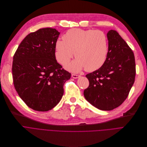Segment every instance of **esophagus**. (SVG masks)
<instances>
[{
  "instance_id": "1",
  "label": "esophagus",
  "mask_w": 147,
  "mask_h": 147,
  "mask_svg": "<svg viewBox=\"0 0 147 147\" xmlns=\"http://www.w3.org/2000/svg\"><path fill=\"white\" fill-rule=\"evenodd\" d=\"M80 76H81L80 75H76V74H72V77L73 78H75V79H77V78H80Z\"/></svg>"
}]
</instances>
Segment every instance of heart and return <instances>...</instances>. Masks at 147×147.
Masks as SVG:
<instances>
[{
    "label": "heart",
    "instance_id": "obj_1",
    "mask_svg": "<svg viewBox=\"0 0 147 147\" xmlns=\"http://www.w3.org/2000/svg\"><path fill=\"white\" fill-rule=\"evenodd\" d=\"M75 53H74V51ZM108 53V39L101 30L72 29L55 43V55L60 64L65 65L73 57H77L66 66L69 71L78 72L86 68L94 71L106 61Z\"/></svg>",
    "mask_w": 147,
    "mask_h": 147
}]
</instances>
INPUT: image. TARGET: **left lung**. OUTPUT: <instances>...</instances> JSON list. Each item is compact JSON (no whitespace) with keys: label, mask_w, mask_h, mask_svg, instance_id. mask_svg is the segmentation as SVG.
<instances>
[{"label":"left lung","mask_w":147,"mask_h":147,"mask_svg":"<svg viewBox=\"0 0 147 147\" xmlns=\"http://www.w3.org/2000/svg\"><path fill=\"white\" fill-rule=\"evenodd\" d=\"M108 53L103 65L86 75L89 86L84 91L86 99L102 111L113 110L127 98L135 82L136 65L131 48L114 30L107 33Z\"/></svg>","instance_id":"obj_1"}]
</instances>
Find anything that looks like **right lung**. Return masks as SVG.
Wrapping results in <instances>:
<instances>
[{"instance_id":"right-lung-1","label":"right lung","mask_w":147,"mask_h":147,"mask_svg":"<svg viewBox=\"0 0 147 147\" xmlns=\"http://www.w3.org/2000/svg\"><path fill=\"white\" fill-rule=\"evenodd\" d=\"M60 33L49 27L30 33L13 55V85L20 98L35 111H48L56 106L71 76L55 59V43Z\"/></svg>"}]
</instances>
